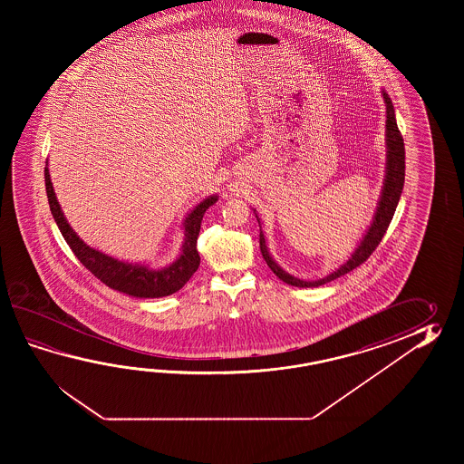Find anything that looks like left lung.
I'll return each mask as SVG.
<instances>
[{
    "mask_svg": "<svg viewBox=\"0 0 464 464\" xmlns=\"http://www.w3.org/2000/svg\"><path fill=\"white\" fill-rule=\"evenodd\" d=\"M382 96L385 101L386 106V130H385V146H386V162H385V179H383V186L382 192L378 198L376 204L375 216L372 218V224L368 226L365 234L362 237L360 244L356 246L352 256L346 260L345 264L335 268L332 274L324 276V278H316V280H304L298 276H292L285 272L282 266L276 264V258L270 254L268 246H266V236L262 232V222L256 214L258 226H260V252L266 262V266H270V270L276 274L282 282H285L286 285L300 286V288H315V286L325 285L328 282L335 280L338 276H345L348 272H352L353 268L362 266L368 256L373 254L378 244L382 242V238L385 236L386 228L390 226L392 218H393L394 210L401 198V190L404 184V142L400 129L396 124L394 118V108L392 99L388 96L385 89H382Z\"/></svg>",
    "mask_w": 464,
    "mask_h": 464,
    "instance_id": "left-lung-1",
    "label": "left lung"
}]
</instances>
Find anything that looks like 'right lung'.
Here are the masks:
<instances>
[{
  "mask_svg": "<svg viewBox=\"0 0 464 464\" xmlns=\"http://www.w3.org/2000/svg\"><path fill=\"white\" fill-rule=\"evenodd\" d=\"M44 182H46L51 214L54 218V222L58 224L64 240L74 252V256H78L79 262L86 266L92 276H98L102 284L118 290L121 294L136 296V298H160V296L172 295L188 284V278L194 276V272L200 266V256L198 252L200 222L206 210L218 202V194L202 198L198 202V206L188 210L180 227L184 230V240L179 248V256L169 266L156 268L140 262L119 260L116 256H108L98 248L88 246L72 230L68 218H64V212L53 188L48 160L44 168Z\"/></svg>",
  "mask_w": 464,
  "mask_h": 464,
  "instance_id": "obj_1",
  "label": "right lung"
}]
</instances>
